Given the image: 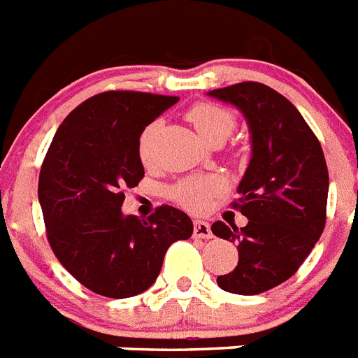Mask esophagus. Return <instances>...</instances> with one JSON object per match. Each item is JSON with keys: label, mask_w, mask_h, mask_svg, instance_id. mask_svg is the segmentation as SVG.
<instances>
[{"label": "esophagus", "mask_w": 358, "mask_h": 358, "mask_svg": "<svg viewBox=\"0 0 358 358\" xmlns=\"http://www.w3.org/2000/svg\"><path fill=\"white\" fill-rule=\"evenodd\" d=\"M193 225H194L193 233H194V236H196V238H211V236H213L211 225L207 224V222L194 220Z\"/></svg>", "instance_id": "obj_1"}]
</instances>
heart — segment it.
I'll return each instance as SVG.
<instances>
[{"mask_svg": "<svg viewBox=\"0 0 358 358\" xmlns=\"http://www.w3.org/2000/svg\"><path fill=\"white\" fill-rule=\"evenodd\" d=\"M189 122L193 123L196 133L200 134L203 142H209L215 136H229L231 129H233V116L229 110L222 109L218 105L211 103H200L194 105L193 109L187 113ZM156 123L149 125L143 131L142 138H140V156L142 160L147 162L151 158V140L152 133H155ZM222 187L220 180L218 178H202V176H191V178L180 180L178 184L173 185L169 189V196L174 202H178L180 206L187 207L191 211H202L203 207L209 203L211 196L218 193V189Z\"/></svg>", "mask_w": 358, "mask_h": 358, "instance_id": "b5f03b06", "label": "heart"}]
</instances>
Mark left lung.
Listing matches in <instances>:
<instances>
[{"instance_id": "1", "label": "left lung", "mask_w": 358, "mask_h": 358, "mask_svg": "<svg viewBox=\"0 0 358 358\" xmlns=\"http://www.w3.org/2000/svg\"><path fill=\"white\" fill-rule=\"evenodd\" d=\"M207 96L236 107L251 138V160L236 189L248 225L240 231L224 222L211 225L238 249V266L216 284L236 295H258L295 275L322 235L327 165L302 114L267 85L244 82Z\"/></svg>"}]
</instances>
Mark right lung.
<instances>
[{
    "label": "right lung",
    "mask_w": 358,
    "mask_h": 358,
    "mask_svg": "<svg viewBox=\"0 0 358 358\" xmlns=\"http://www.w3.org/2000/svg\"><path fill=\"white\" fill-rule=\"evenodd\" d=\"M176 96L109 91L63 120L41 165L38 200L49 244L87 289L127 299L155 284L167 249L193 222L162 206L149 218L123 215V189L143 178L140 136Z\"/></svg>",
    "instance_id": "1"
}]
</instances>
